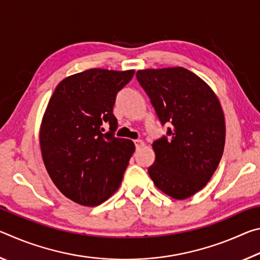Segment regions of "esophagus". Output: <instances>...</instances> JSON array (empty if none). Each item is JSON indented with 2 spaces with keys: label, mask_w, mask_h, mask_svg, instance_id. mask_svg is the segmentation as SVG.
<instances>
[{
  "label": "esophagus",
  "mask_w": 260,
  "mask_h": 260,
  "mask_svg": "<svg viewBox=\"0 0 260 260\" xmlns=\"http://www.w3.org/2000/svg\"><path fill=\"white\" fill-rule=\"evenodd\" d=\"M134 144H135V148L139 150L140 148L144 147V141L143 140H135L134 141Z\"/></svg>",
  "instance_id": "obj_1"
}]
</instances>
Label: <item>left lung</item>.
I'll return each mask as SVG.
<instances>
[{
    "instance_id": "1",
    "label": "left lung",
    "mask_w": 260,
    "mask_h": 260,
    "mask_svg": "<svg viewBox=\"0 0 260 260\" xmlns=\"http://www.w3.org/2000/svg\"><path fill=\"white\" fill-rule=\"evenodd\" d=\"M141 87L150 99L166 135L153 141V183L173 199L200 191L217 170L225 147V118L217 96L183 68L140 70Z\"/></svg>"
}]
</instances>
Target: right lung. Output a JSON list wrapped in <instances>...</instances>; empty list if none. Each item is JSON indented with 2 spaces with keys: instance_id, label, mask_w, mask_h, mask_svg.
<instances>
[{
  "instance_id": "right-lung-1",
  "label": "right lung",
  "mask_w": 260,
  "mask_h": 260,
  "mask_svg": "<svg viewBox=\"0 0 260 260\" xmlns=\"http://www.w3.org/2000/svg\"><path fill=\"white\" fill-rule=\"evenodd\" d=\"M133 76L134 70H87L60 81L48 103L40 131L43 162L56 187L76 203L99 205L120 186L135 146L114 136L112 111Z\"/></svg>"
}]
</instances>
